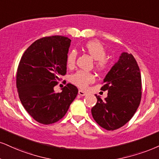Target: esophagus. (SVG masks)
I'll list each match as a JSON object with an SVG mask.
<instances>
[{
  "label": "esophagus",
  "mask_w": 159,
  "mask_h": 159,
  "mask_svg": "<svg viewBox=\"0 0 159 159\" xmlns=\"http://www.w3.org/2000/svg\"><path fill=\"white\" fill-rule=\"evenodd\" d=\"M78 93H79L80 96H82V97L87 95V92H85V91H82V90H79V91H78Z\"/></svg>",
  "instance_id": "obj_1"
}]
</instances>
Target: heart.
I'll return each mask as SVG.
<instances>
[{
  "mask_svg": "<svg viewBox=\"0 0 159 159\" xmlns=\"http://www.w3.org/2000/svg\"><path fill=\"white\" fill-rule=\"evenodd\" d=\"M85 49L87 52L96 60V67L99 70H103L107 68V61L105 60V57L106 55L105 48L100 43L97 41H90L85 46ZM76 57V52L75 51H71L68 53L66 63L68 67H73L75 64ZM94 80V76L89 72H85L80 70L75 73L70 77V81L74 85L78 87L85 89L89 84L93 83Z\"/></svg>",
  "mask_w": 159,
  "mask_h": 159,
  "instance_id": "b5f03b06",
  "label": "heart"
}]
</instances>
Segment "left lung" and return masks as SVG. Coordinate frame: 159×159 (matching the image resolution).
Masks as SVG:
<instances>
[{"instance_id":"left-lung-1","label":"left lung","mask_w":159,"mask_h":159,"mask_svg":"<svg viewBox=\"0 0 159 159\" xmlns=\"http://www.w3.org/2000/svg\"><path fill=\"white\" fill-rule=\"evenodd\" d=\"M102 91L107 97L92 107L93 118L102 127L114 130L124 126L134 116L142 98V77L136 60L131 54L122 52L103 80Z\"/></svg>"}]
</instances>
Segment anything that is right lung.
<instances>
[{"label": "right lung", "mask_w": 159, "mask_h": 159, "mask_svg": "<svg viewBox=\"0 0 159 159\" xmlns=\"http://www.w3.org/2000/svg\"><path fill=\"white\" fill-rule=\"evenodd\" d=\"M68 38L52 36L34 41L25 50L17 72L19 98L33 119L43 125L61 119L78 93L75 85L68 83L61 93L54 87L66 74Z\"/></svg>", "instance_id": "right-lung-1"}]
</instances>
